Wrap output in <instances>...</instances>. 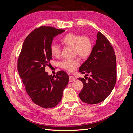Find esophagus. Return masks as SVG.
<instances>
[{
    "instance_id": "obj_1",
    "label": "esophagus",
    "mask_w": 133,
    "mask_h": 133,
    "mask_svg": "<svg viewBox=\"0 0 133 133\" xmlns=\"http://www.w3.org/2000/svg\"><path fill=\"white\" fill-rule=\"evenodd\" d=\"M75 78L74 77V76H69V81L70 82H72V81H74L75 80Z\"/></svg>"
}]
</instances>
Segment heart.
<instances>
[{
	"instance_id": "heart-1",
	"label": "heart",
	"mask_w": 133,
	"mask_h": 133,
	"mask_svg": "<svg viewBox=\"0 0 133 133\" xmlns=\"http://www.w3.org/2000/svg\"><path fill=\"white\" fill-rule=\"evenodd\" d=\"M61 42L65 46L72 47L74 55H78L82 58L88 57L93 50V42L87 35H81L79 34L69 33L61 39ZM51 55L55 58H59L62 53V49L58 45L53 43L50 46ZM80 64V59L76 57L72 59H64L60 63L62 68L69 71H73Z\"/></svg>"
}]
</instances>
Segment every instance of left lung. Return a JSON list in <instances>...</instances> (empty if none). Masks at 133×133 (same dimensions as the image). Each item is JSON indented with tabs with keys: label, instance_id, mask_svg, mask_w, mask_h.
<instances>
[{
	"label": "left lung",
	"instance_id": "8db88e82",
	"mask_svg": "<svg viewBox=\"0 0 133 133\" xmlns=\"http://www.w3.org/2000/svg\"><path fill=\"white\" fill-rule=\"evenodd\" d=\"M116 58L113 47L107 37L98 32L91 54L79 68L81 74H86V76L89 74L91 76L78 78L83 84L79 93L82 102L96 104L107 98L116 84Z\"/></svg>",
	"mask_w": 133,
	"mask_h": 133
}]
</instances>
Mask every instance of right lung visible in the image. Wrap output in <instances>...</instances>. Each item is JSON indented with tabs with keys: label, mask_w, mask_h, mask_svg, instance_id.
<instances>
[{
	"label": "right lung",
	"mask_w": 133,
	"mask_h": 133,
	"mask_svg": "<svg viewBox=\"0 0 133 133\" xmlns=\"http://www.w3.org/2000/svg\"><path fill=\"white\" fill-rule=\"evenodd\" d=\"M52 26L36 28L25 38L17 62L19 76L33 102L44 108L57 106L62 100L69 76L63 70L49 75L45 67L52 59L50 46L54 37L64 31Z\"/></svg>",
	"instance_id": "right-lung-1"
}]
</instances>
